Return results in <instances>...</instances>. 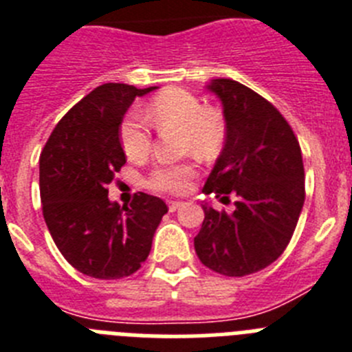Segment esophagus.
<instances>
[{
    "label": "esophagus",
    "mask_w": 352,
    "mask_h": 352,
    "mask_svg": "<svg viewBox=\"0 0 352 352\" xmlns=\"http://www.w3.org/2000/svg\"><path fill=\"white\" fill-rule=\"evenodd\" d=\"M182 206H184V201H179V200L168 201V209H170V212H175V210H179Z\"/></svg>",
    "instance_id": "34e87169"
}]
</instances>
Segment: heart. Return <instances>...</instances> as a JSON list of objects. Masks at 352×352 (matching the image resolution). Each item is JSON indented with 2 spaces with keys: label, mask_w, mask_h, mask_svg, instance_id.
I'll return each mask as SVG.
<instances>
[{
  "label": "heart",
  "mask_w": 352,
  "mask_h": 352,
  "mask_svg": "<svg viewBox=\"0 0 352 352\" xmlns=\"http://www.w3.org/2000/svg\"><path fill=\"white\" fill-rule=\"evenodd\" d=\"M146 117L157 129H175L182 134V148L200 159H212L219 154L227 124L223 113L216 108H204L195 94L182 88H168L161 91L148 106ZM120 143L131 161H142L152 146V134L145 118L129 113L120 125ZM197 170L193 164H163L155 166L146 179L148 188L155 191L180 193L189 186Z\"/></svg>",
  "instance_id": "b5f03b06"
}]
</instances>
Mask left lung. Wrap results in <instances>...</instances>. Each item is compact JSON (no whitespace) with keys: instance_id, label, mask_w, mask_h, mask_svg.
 Wrapping results in <instances>:
<instances>
[{"instance_id":"left-lung-1","label":"left lung","mask_w":352,"mask_h":352,"mask_svg":"<svg viewBox=\"0 0 352 352\" xmlns=\"http://www.w3.org/2000/svg\"><path fill=\"white\" fill-rule=\"evenodd\" d=\"M221 100L225 145L204 193H234V212L201 204L195 237L201 264L225 276H246L273 264L287 248L305 204V168L294 133L273 104L234 79H210Z\"/></svg>"}]
</instances>
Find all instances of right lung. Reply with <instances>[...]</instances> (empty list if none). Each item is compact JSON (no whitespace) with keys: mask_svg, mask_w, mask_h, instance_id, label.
Returning <instances> with one entry per match:
<instances>
[{"mask_svg":"<svg viewBox=\"0 0 352 352\" xmlns=\"http://www.w3.org/2000/svg\"><path fill=\"white\" fill-rule=\"evenodd\" d=\"M157 87L106 83L58 122L41 154V198L54 244L79 273L118 280L142 267L159 223L161 198L134 195L131 206L108 198V184L125 164L120 124L136 97Z\"/></svg>","mask_w":352,"mask_h":352,"instance_id":"1","label":"right lung"}]
</instances>
